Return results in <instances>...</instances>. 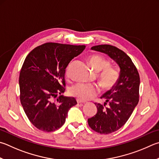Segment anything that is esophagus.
<instances>
[{
    "mask_svg": "<svg viewBox=\"0 0 159 159\" xmlns=\"http://www.w3.org/2000/svg\"><path fill=\"white\" fill-rule=\"evenodd\" d=\"M77 103H83V104H84V103H85V102H82V101H80L79 99H77Z\"/></svg>",
    "mask_w": 159,
    "mask_h": 159,
    "instance_id": "obj_1",
    "label": "esophagus"
}]
</instances>
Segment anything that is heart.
<instances>
[{
	"instance_id": "b5f03b06",
	"label": "heart",
	"mask_w": 159,
	"mask_h": 159,
	"mask_svg": "<svg viewBox=\"0 0 159 159\" xmlns=\"http://www.w3.org/2000/svg\"><path fill=\"white\" fill-rule=\"evenodd\" d=\"M89 61L92 67L97 71H100L99 80L100 84L104 89H111L116 85L119 79L118 71L112 67H109L111 63L105 57L100 55H93L89 57ZM72 62L69 63L65 69V76L70 77V67ZM71 96L81 101L91 99L99 93V88L95 85L87 83H76L69 89Z\"/></svg>"
}]
</instances>
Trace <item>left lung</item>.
<instances>
[{
    "label": "left lung",
    "mask_w": 159,
    "mask_h": 159,
    "mask_svg": "<svg viewBox=\"0 0 159 159\" xmlns=\"http://www.w3.org/2000/svg\"><path fill=\"white\" fill-rule=\"evenodd\" d=\"M91 49L108 54L120 67L116 85L101 97L106 100L104 105L95 103L97 114L88 120L89 127L94 131L109 134L125 125L139 102L140 76L130 57L117 47L102 44Z\"/></svg>",
    "instance_id": "left-lung-1"
}]
</instances>
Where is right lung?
Segmentation results:
<instances>
[{
	"instance_id": "obj_1",
	"label": "right lung",
	"mask_w": 159,
	"mask_h": 159,
	"mask_svg": "<svg viewBox=\"0 0 159 159\" xmlns=\"http://www.w3.org/2000/svg\"><path fill=\"white\" fill-rule=\"evenodd\" d=\"M84 45L47 42L32 50L20 71V101L28 120L40 131L52 132L64 125L74 97L57 94L65 91V69Z\"/></svg>"
}]
</instances>
